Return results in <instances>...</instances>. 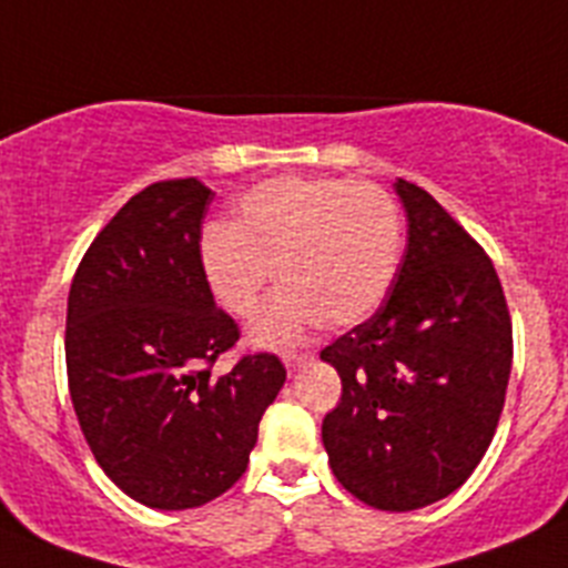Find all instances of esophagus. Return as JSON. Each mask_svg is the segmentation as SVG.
Masks as SVG:
<instances>
[{"label": "esophagus", "instance_id": "34e87169", "mask_svg": "<svg viewBox=\"0 0 568 568\" xmlns=\"http://www.w3.org/2000/svg\"><path fill=\"white\" fill-rule=\"evenodd\" d=\"M310 355L307 353H293V355H284V366H287V373H295L301 366L307 364Z\"/></svg>", "mask_w": 568, "mask_h": 568}]
</instances>
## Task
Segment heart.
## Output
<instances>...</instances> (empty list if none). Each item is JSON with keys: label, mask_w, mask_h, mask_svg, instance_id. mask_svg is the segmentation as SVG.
Here are the masks:
<instances>
[{"label": "heart", "mask_w": 568, "mask_h": 568, "mask_svg": "<svg viewBox=\"0 0 568 568\" xmlns=\"http://www.w3.org/2000/svg\"><path fill=\"white\" fill-rule=\"evenodd\" d=\"M400 215L369 182L281 175L241 195L233 227L202 239L210 287L233 315H250L275 278L284 287L261 307L250 335L290 346L315 324L341 329L375 313L393 284Z\"/></svg>", "instance_id": "b5f03b06"}]
</instances>
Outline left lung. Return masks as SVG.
<instances>
[{
	"mask_svg": "<svg viewBox=\"0 0 568 568\" xmlns=\"http://www.w3.org/2000/svg\"><path fill=\"white\" fill-rule=\"evenodd\" d=\"M406 253L389 295L321 361L341 400L321 424L338 484L366 506L413 511L453 495L489 449L511 373L500 278L433 195L395 182Z\"/></svg>",
	"mask_w": 568,
	"mask_h": 568,
	"instance_id": "8db88e82",
	"label": "left lung"
}]
</instances>
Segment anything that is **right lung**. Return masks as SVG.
<instances>
[{
    "mask_svg": "<svg viewBox=\"0 0 568 568\" xmlns=\"http://www.w3.org/2000/svg\"><path fill=\"white\" fill-rule=\"evenodd\" d=\"M210 202L199 179L135 193L93 239L68 295L64 358L79 426L104 475L150 509H195L224 495L287 381L267 353L213 373L239 327L204 275Z\"/></svg>",
    "mask_w": 568,
    "mask_h": 568,
    "instance_id": "right-lung-1",
    "label": "right lung"
}]
</instances>
